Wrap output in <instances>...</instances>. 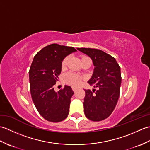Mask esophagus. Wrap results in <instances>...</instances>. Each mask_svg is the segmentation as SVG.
<instances>
[{
  "label": "esophagus",
  "mask_w": 150,
  "mask_h": 150,
  "mask_svg": "<svg viewBox=\"0 0 150 150\" xmlns=\"http://www.w3.org/2000/svg\"><path fill=\"white\" fill-rule=\"evenodd\" d=\"M77 90V88H75V87H72V90L73 91H76V90Z\"/></svg>",
  "instance_id": "esophagus-1"
}]
</instances>
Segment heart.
I'll return each mask as SVG.
<instances>
[{
    "label": "heart",
    "instance_id": "obj_1",
    "mask_svg": "<svg viewBox=\"0 0 150 150\" xmlns=\"http://www.w3.org/2000/svg\"><path fill=\"white\" fill-rule=\"evenodd\" d=\"M86 59H88V57L85 55H82L81 57V59L82 62L84 61V60ZM68 60V57H65V58L62 60V63H61L62 69H64L66 68ZM82 79H83V78L81 77L80 75L75 74L74 73L70 72V73H67V74L64 76V82L66 84H68L69 85L74 86H77L79 85V84L81 83V81H82Z\"/></svg>",
    "mask_w": 150,
    "mask_h": 150
}]
</instances>
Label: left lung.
<instances>
[{"mask_svg": "<svg viewBox=\"0 0 150 150\" xmlns=\"http://www.w3.org/2000/svg\"><path fill=\"white\" fill-rule=\"evenodd\" d=\"M77 50L93 60L95 69L88 84L98 88L93 91L84 90V114L92 121L103 120L113 112L119 99L122 81L120 68L114 57L103 51L85 47Z\"/></svg>", "mask_w": 150, "mask_h": 150, "instance_id": "left-lung-1", "label": "left lung"}]
</instances>
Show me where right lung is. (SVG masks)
Returning <instances> with one entry per match:
<instances>
[{
    "mask_svg": "<svg viewBox=\"0 0 150 150\" xmlns=\"http://www.w3.org/2000/svg\"><path fill=\"white\" fill-rule=\"evenodd\" d=\"M76 51L73 47L52 44L40 50L31 63L29 71L31 98L38 112L50 122H59L68 117L74 93L66 85L57 93L53 86L61 72L62 60Z\"/></svg>",
    "mask_w": 150,
    "mask_h": 150,
    "instance_id": "obj_1",
    "label": "right lung"
}]
</instances>
